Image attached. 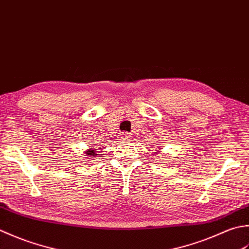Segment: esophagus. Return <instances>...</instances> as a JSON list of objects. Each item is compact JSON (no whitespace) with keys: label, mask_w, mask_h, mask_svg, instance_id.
<instances>
[{"label":"esophagus","mask_w":249,"mask_h":249,"mask_svg":"<svg viewBox=\"0 0 249 249\" xmlns=\"http://www.w3.org/2000/svg\"><path fill=\"white\" fill-rule=\"evenodd\" d=\"M124 140H129V141H130V140L132 139V136H131L129 133H125V134H124Z\"/></svg>","instance_id":"1"}]
</instances>
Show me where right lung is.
Returning <instances> with one entry per match:
<instances>
[{
	"mask_svg": "<svg viewBox=\"0 0 249 249\" xmlns=\"http://www.w3.org/2000/svg\"><path fill=\"white\" fill-rule=\"evenodd\" d=\"M86 156L89 157V158H94V157L96 156V154H99L98 151H96V149H93V148H90L89 150L86 151Z\"/></svg>",
	"mask_w": 249,
	"mask_h": 249,
	"instance_id": "1",
	"label": "right lung"
}]
</instances>
